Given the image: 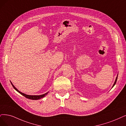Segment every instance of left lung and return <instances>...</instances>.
<instances>
[{
    "label": "left lung",
    "mask_w": 126,
    "mask_h": 126,
    "mask_svg": "<svg viewBox=\"0 0 126 126\" xmlns=\"http://www.w3.org/2000/svg\"><path fill=\"white\" fill-rule=\"evenodd\" d=\"M117 77H118V75H117V77H116V80H115V82H114V85H113V87H112V88L115 86V83H116V81H117Z\"/></svg>",
    "instance_id": "obj_1"
}]
</instances>
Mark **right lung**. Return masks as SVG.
<instances>
[{
	"label": "right lung",
	"mask_w": 126,
	"mask_h": 126,
	"mask_svg": "<svg viewBox=\"0 0 126 126\" xmlns=\"http://www.w3.org/2000/svg\"><path fill=\"white\" fill-rule=\"evenodd\" d=\"M11 84H12L13 87L14 88V89H15L16 91H17L18 93H20V94H21L22 95H23L24 96H25V97H26V98L31 99V100H38V99H41V98H43V97H44V96H45V95L47 94L48 93V92L46 93V94H44L39 95H27V94H23V93L20 92V91H18V90L16 89V88L15 86H13V85L12 84L11 82Z\"/></svg>",
	"instance_id": "obj_1"
}]
</instances>
